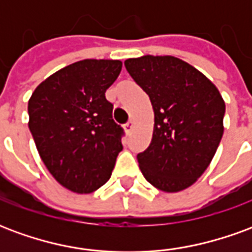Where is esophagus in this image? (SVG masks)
I'll list each match as a JSON object with an SVG mask.
<instances>
[{"label": "esophagus", "instance_id": "1", "mask_svg": "<svg viewBox=\"0 0 252 252\" xmlns=\"http://www.w3.org/2000/svg\"><path fill=\"white\" fill-rule=\"evenodd\" d=\"M132 126H133V120H129L128 123H126V126H124V128H126V131L129 133V132L132 131Z\"/></svg>", "mask_w": 252, "mask_h": 252}]
</instances>
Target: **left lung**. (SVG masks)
<instances>
[{
    "instance_id": "8db88e82",
    "label": "left lung",
    "mask_w": 252,
    "mask_h": 252,
    "mask_svg": "<svg viewBox=\"0 0 252 252\" xmlns=\"http://www.w3.org/2000/svg\"><path fill=\"white\" fill-rule=\"evenodd\" d=\"M126 71L148 94L153 140L137 154L144 178L163 191H180L200 178L221 140L225 104L217 88L174 57L126 59Z\"/></svg>"
}]
</instances>
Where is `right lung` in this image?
<instances>
[{"mask_svg":"<svg viewBox=\"0 0 252 252\" xmlns=\"http://www.w3.org/2000/svg\"><path fill=\"white\" fill-rule=\"evenodd\" d=\"M120 61L85 59L36 88L28 102L30 131L52 177L75 193H92L110 178L123 150V126L112 117L105 92Z\"/></svg>","mask_w":252,"mask_h":252,"instance_id":"add662e5","label":"right lung"}]
</instances>
